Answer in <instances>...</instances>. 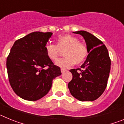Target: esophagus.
Returning a JSON list of instances; mask_svg holds the SVG:
<instances>
[{
    "mask_svg": "<svg viewBox=\"0 0 124 124\" xmlns=\"http://www.w3.org/2000/svg\"><path fill=\"white\" fill-rule=\"evenodd\" d=\"M66 71H67V70H66V69H64V68H61V73H64V72Z\"/></svg>",
    "mask_w": 124,
    "mask_h": 124,
    "instance_id": "1",
    "label": "esophagus"
}]
</instances>
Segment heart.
<instances>
[{"label":"heart","instance_id":"b5f03b06","mask_svg":"<svg viewBox=\"0 0 124 124\" xmlns=\"http://www.w3.org/2000/svg\"><path fill=\"white\" fill-rule=\"evenodd\" d=\"M64 51L65 57L58 59L55 64L61 68L71 67L74 64H81L87 58L88 51L86 46L76 37L70 35L60 36L56 39V45L47 43L45 47V53L50 60L54 61L60 53Z\"/></svg>","mask_w":124,"mask_h":124}]
</instances>
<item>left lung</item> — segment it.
<instances>
[{"instance_id": "obj_1", "label": "left lung", "mask_w": 124, "mask_h": 124, "mask_svg": "<svg viewBox=\"0 0 124 124\" xmlns=\"http://www.w3.org/2000/svg\"><path fill=\"white\" fill-rule=\"evenodd\" d=\"M84 38L89 54L80 68L70 71L73 79L68 83L72 96L80 101H93L104 93L110 70L107 48L95 36L86 31H74Z\"/></svg>"}]
</instances>
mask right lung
I'll return each instance as SVG.
<instances>
[{"instance_id": "obj_1", "label": "right lung", "mask_w": 124, "mask_h": 124, "mask_svg": "<svg viewBox=\"0 0 124 124\" xmlns=\"http://www.w3.org/2000/svg\"><path fill=\"white\" fill-rule=\"evenodd\" d=\"M53 35L35 31L17 40L7 59L10 84L17 96L35 101L48 94L60 68L47 57L45 47ZM47 68L46 69V68Z\"/></svg>"}]
</instances>
